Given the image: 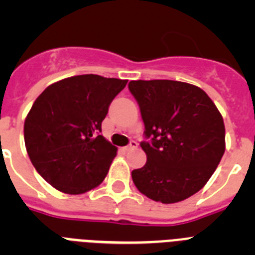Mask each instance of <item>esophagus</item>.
<instances>
[{
    "label": "esophagus",
    "instance_id": "esophagus-1",
    "mask_svg": "<svg viewBox=\"0 0 255 255\" xmlns=\"http://www.w3.org/2000/svg\"><path fill=\"white\" fill-rule=\"evenodd\" d=\"M138 147V143H136V141H130V144L129 145H126L125 147V150H131V149H135V148Z\"/></svg>",
    "mask_w": 255,
    "mask_h": 255
}]
</instances>
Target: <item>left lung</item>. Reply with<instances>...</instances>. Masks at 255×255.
Returning a JSON list of instances; mask_svg holds the SVG:
<instances>
[{
    "label": "left lung",
    "instance_id": "obj_1",
    "mask_svg": "<svg viewBox=\"0 0 255 255\" xmlns=\"http://www.w3.org/2000/svg\"><path fill=\"white\" fill-rule=\"evenodd\" d=\"M145 126L147 163L131 172L141 194L163 204L194 195L225 153L222 115L199 87L176 80H131Z\"/></svg>",
    "mask_w": 255,
    "mask_h": 255
}]
</instances>
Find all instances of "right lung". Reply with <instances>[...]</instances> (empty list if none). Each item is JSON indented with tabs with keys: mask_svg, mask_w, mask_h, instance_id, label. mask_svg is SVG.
<instances>
[{
	"mask_svg": "<svg viewBox=\"0 0 255 255\" xmlns=\"http://www.w3.org/2000/svg\"><path fill=\"white\" fill-rule=\"evenodd\" d=\"M128 80L71 76L48 85L26 115L24 140L31 163L49 185L83 194L107 176L117 148L100 135L108 106Z\"/></svg>",
	"mask_w": 255,
	"mask_h": 255,
	"instance_id": "add662e5",
	"label": "right lung"
}]
</instances>
